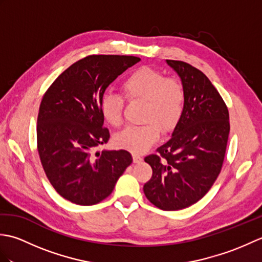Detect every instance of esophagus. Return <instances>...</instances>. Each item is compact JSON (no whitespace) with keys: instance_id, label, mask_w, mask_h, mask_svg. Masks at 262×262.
I'll use <instances>...</instances> for the list:
<instances>
[{"instance_id":"34e87169","label":"esophagus","mask_w":262,"mask_h":262,"mask_svg":"<svg viewBox=\"0 0 262 262\" xmlns=\"http://www.w3.org/2000/svg\"><path fill=\"white\" fill-rule=\"evenodd\" d=\"M142 157H140V155L138 154H135V153H133V161H134V163H140V162H142Z\"/></svg>"}]
</instances>
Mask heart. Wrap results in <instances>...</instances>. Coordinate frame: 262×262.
<instances>
[{
    "mask_svg": "<svg viewBox=\"0 0 262 262\" xmlns=\"http://www.w3.org/2000/svg\"><path fill=\"white\" fill-rule=\"evenodd\" d=\"M129 101H145L141 126H129L116 135L115 142L121 148L135 154L145 152L159 140L163 132L173 130L179 124L186 103L185 88L176 79H166L161 72L140 68L128 75L121 84ZM125 100L119 94L105 92L100 101V110L105 121L114 127L122 122Z\"/></svg>",
    "mask_w": 262,
    "mask_h": 262,
    "instance_id": "heart-1",
    "label": "heart"
}]
</instances>
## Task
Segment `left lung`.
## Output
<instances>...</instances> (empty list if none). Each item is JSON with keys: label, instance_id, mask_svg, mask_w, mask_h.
<instances>
[{"label": "left lung", "instance_id": "obj_1", "mask_svg": "<svg viewBox=\"0 0 262 262\" xmlns=\"http://www.w3.org/2000/svg\"><path fill=\"white\" fill-rule=\"evenodd\" d=\"M185 88L181 120L170 140L146 157L153 170L143 187L158 208L179 210L197 203L219 177L230 134L224 100L202 71L181 60L166 59Z\"/></svg>", "mask_w": 262, "mask_h": 262}]
</instances>
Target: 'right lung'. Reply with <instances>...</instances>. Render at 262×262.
Wrapping results in <instances>:
<instances>
[{"instance_id":"obj_1","label":"right lung","mask_w":262,"mask_h":262,"mask_svg":"<svg viewBox=\"0 0 262 262\" xmlns=\"http://www.w3.org/2000/svg\"><path fill=\"white\" fill-rule=\"evenodd\" d=\"M140 60L90 55L65 70L43 94L37 119L39 158L55 190L71 203L90 206L107 198L133 162L125 149H94L110 138L100 110L105 89Z\"/></svg>"}]
</instances>
